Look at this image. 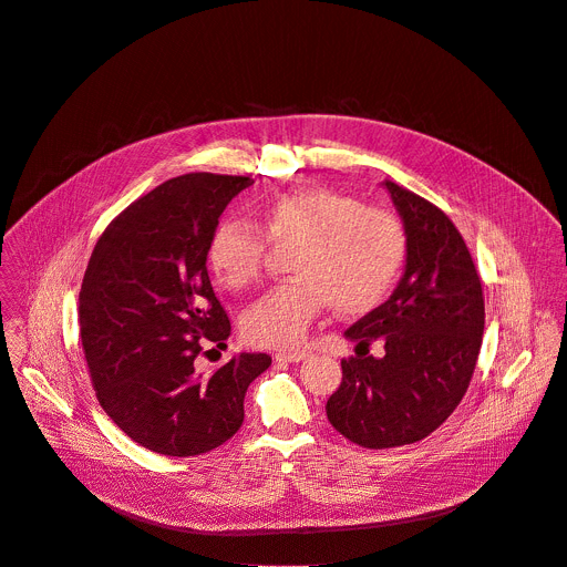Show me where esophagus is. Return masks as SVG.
Here are the masks:
<instances>
[{"instance_id": "esophagus-1", "label": "esophagus", "mask_w": 567, "mask_h": 567, "mask_svg": "<svg viewBox=\"0 0 567 567\" xmlns=\"http://www.w3.org/2000/svg\"><path fill=\"white\" fill-rule=\"evenodd\" d=\"M307 355H309L307 351H298V349L293 351V349H291V351H278V353H276V360H285V362H300V360H305Z\"/></svg>"}]
</instances>
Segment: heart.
<instances>
[{"mask_svg":"<svg viewBox=\"0 0 567 567\" xmlns=\"http://www.w3.org/2000/svg\"><path fill=\"white\" fill-rule=\"evenodd\" d=\"M254 223H220L207 245V267L223 287L238 291L260 276L267 240L274 247L297 245L289 262L296 278L265 293L243 316V336L258 347L298 344L327 305L351 318L379 309L405 267L403 225L327 186L269 198L256 209Z\"/></svg>","mask_w":567,"mask_h":567,"instance_id":"heart-1","label":"heart"}]
</instances>
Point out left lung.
<instances>
[{"instance_id":"1","label":"left lung","mask_w":567,"mask_h":567,"mask_svg":"<svg viewBox=\"0 0 567 567\" xmlns=\"http://www.w3.org/2000/svg\"><path fill=\"white\" fill-rule=\"evenodd\" d=\"M383 184L408 236L405 274L388 302L344 331L367 353L342 358V383L327 401L329 423L369 450L423 441L450 419L485 327L481 278L454 223L396 182ZM375 339L386 347L379 359L368 355Z\"/></svg>"}]
</instances>
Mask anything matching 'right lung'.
I'll use <instances>...</instances> for the list:
<instances>
[{"instance_id":"add662e5","label":"right lung","mask_w":567,"mask_h":567,"mask_svg":"<svg viewBox=\"0 0 567 567\" xmlns=\"http://www.w3.org/2000/svg\"><path fill=\"white\" fill-rule=\"evenodd\" d=\"M247 175L186 173L128 205L100 236L80 291V336L95 396L142 447L198 456L245 421L247 388L271 364L240 353L212 373L207 344L231 320L214 293L207 245Z\"/></svg>"}]
</instances>
